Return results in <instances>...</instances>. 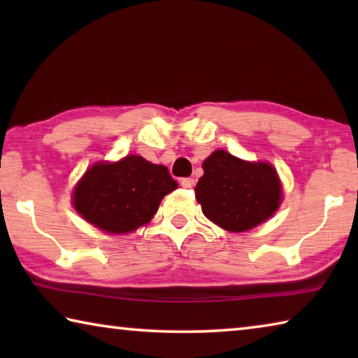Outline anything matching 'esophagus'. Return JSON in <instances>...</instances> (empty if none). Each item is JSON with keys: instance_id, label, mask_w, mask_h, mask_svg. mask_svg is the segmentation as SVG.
<instances>
[{"instance_id": "1", "label": "esophagus", "mask_w": 358, "mask_h": 358, "mask_svg": "<svg viewBox=\"0 0 358 358\" xmlns=\"http://www.w3.org/2000/svg\"><path fill=\"white\" fill-rule=\"evenodd\" d=\"M180 185L183 186V187H186V189H191V187L194 186V178H191V177H187V178H181Z\"/></svg>"}]
</instances>
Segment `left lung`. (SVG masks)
Listing matches in <instances>:
<instances>
[{
	"label": "left lung",
	"instance_id": "obj_1",
	"mask_svg": "<svg viewBox=\"0 0 358 358\" xmlns=\"http://www.w3.org/2000/svg\"><path fill=\"white\" fill-rule=\"evenodd\" d=\"M196 199L203 215L230 232H245L275 213L281 183L273 166L246 162L217 150L203 161Z\"/></svg>",
	"mask_w": 358,
	"mask_h": 358
}]
</instances>
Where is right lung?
I'll return each instance as SVG.
<instances>
[{
  "instance_id": "1",
  "label": "right lung",
  "mask_w": 358,
  "mask_h": 358,
  "mask_svg": "<svg viewBox=\"0 0 358 358\" xmlns=\"http://www.w3.org/2000/svg\"><path fill=\"white\" fill-rule=\"evenodd\" d=\"M178 183L166 166L129 155L118 162L88 169L74 191V207L107 234H126L147 224L166 194Z\"/></svg>"
}]
</instances>
